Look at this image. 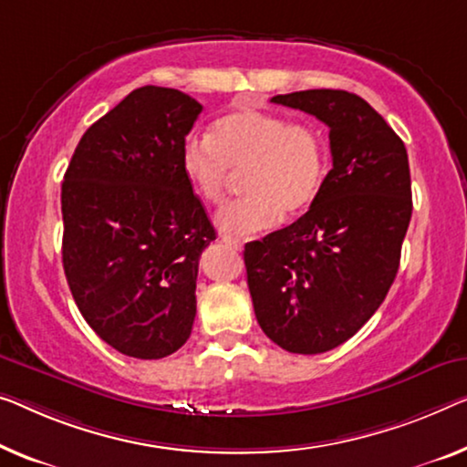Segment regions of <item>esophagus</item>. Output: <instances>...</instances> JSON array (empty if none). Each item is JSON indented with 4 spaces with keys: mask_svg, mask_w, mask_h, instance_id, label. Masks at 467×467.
I'll use <instances>...</instances> for the list:
<instances>
[{
    "mask_svg": "<svg viewBox=\"0 0 467 467\" xmlns=\"http://www.w3.org/2000/svg\"><path fill=\"white\" fill-rule=\"evenodd\" d=\"M222 243H224L226 247L234 249V252H241V249H243V243H241L239 239H233V236H226V234H222Z\"/></svg>",
    "mask_w": 467,
    "mask_h": 467,
    "instance_id": "34e87169",
    "label": "esophagus"
}]
</instances>
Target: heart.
<instances>
[{
    "instance_id": "obj_1",
    "label": "heart",
    "mask_w": 467,
    "mask_h": 467,
    "mask_svg": "<svg viewBox=\"0 0 467 467\" xmlns=\"http://www.w3.org/2000/svg\"><path fill=\"white\" fill-rule=\"evenodd\" d=\"M180 165L192 191L220 203L231 171L243 173L247 194L222 207L215 224L231 236H249L278 224L283 212L296 213L321 191L327 150L321 131L308 121L255 109L233 110L212 125L210 138H186Z\"/></svg>"
}]
</instances>
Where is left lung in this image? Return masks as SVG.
<instances>
[{"instance_id": "8db88e82", "label": "left lung", "mask_w": 467, "mask_h": 467, "mask_svg": "<svg viewBox=\"0 0 467 467\" xmlns=\"http://www.w3.org/2000/svg\"><path fill=\"white\" fill-rule=\"evenodd\" d=\"M273 102L329 128L333 167L310 210L245 245L255 318L283 350L321 354L350 339L386 300L411 222L405 144L378 110L344 89Z\"/></svg>"}]
</instances>
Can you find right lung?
<instances>
[{"instance_id":"1","label":"right lung","mask_w":467,"mask_h":467,"mask_svg":"<svg viewBox=\"0 0 467 467\" xmlns=\"http://www.w3.org/2000/svg\"><path fill=\"white\" fill-rule=\"evenodd\" d=\"M203 107L144 86L89 125L62 182V266L96 336L125 357H170L191 337L201 252L215 239L180 165Z\"/></svg>"}]
</instances>
